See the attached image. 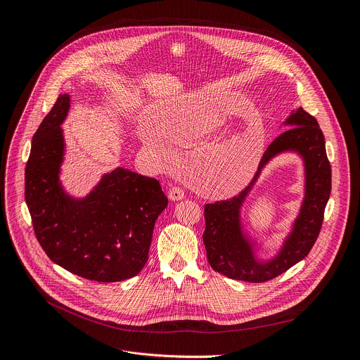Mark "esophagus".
Wrapping results in <instances>:
<instances>
[{
	"mask_svg": "<svg viewBox=\"0 0 360 360\" xmlns=\"http://www.w3.org/2000/svg\"><path fill=\"white\" fill-rule=\"evenodd\" d=\"M184 197H185V193L181 188H178V186L171 188V191H169V200L171 201H181V200H184Z\"/></svg>",
	"mask_w": 360,
	"mask_h": 360,
	"instance_id": "obj_1",
	"label": "esophagus"
}]
</instances>
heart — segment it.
<instances>
[{
    "label": "heart",
    "mask_w": 360,
    "mask_h": 360,
    "mask_svg": "<svg viewBox=\"0 0 360 360\" xmlns=\"http://www.w3.org/2000/svg\"><path fill=\"white\" fill-rule=\"evenodd\" d=\"M218 129L215 123L198 124L188 122L182 126V132L188 135L208 134ZM141 139L143 145L159 155L168 152V145L155 129L143 127L141 130ZM264 139L257 136L247 139L244 136H234L222 148L215 150L208 159V172L219 193H233L248 184L255 172L258 160L263 153Z\"/></svg>",
    "instance_id": "1"
}]
</instances>
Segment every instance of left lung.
Masks as SVG:
<instances>
[{"mask_svg":"<svg viewBox=\"0 0 360 360\" xmlns=\"http://www.w3.org/2000/svg\"><path fill=\"white\" fill-rule=\"evenodd\" d=\"M290 127L267 148L250 185L236 197L205 205L202 236L210 266L234 280L264 283L302 261L314 245L332 191V169L317 120L299 108L285 119ZM283 151H296L305 163V198L292 231L281 251L269 260L255 255L253 246L242 230L240 208L260 171Z\"/></svg>","mask_w":360,"mask_h":360,"instance_id":"left-lung-1","label":"left lung"}]
</instances>
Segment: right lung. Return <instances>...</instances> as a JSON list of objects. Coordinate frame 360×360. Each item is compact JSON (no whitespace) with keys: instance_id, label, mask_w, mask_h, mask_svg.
Segmentation results:
<instances>
[{"instance_id":"obj_1","label":"right lung","mask_w":360,"mask_h":360,"mask_svg":"<svg viewBox=\"0 0 360 360\" xmlns=\"http://www.w3.org/2000/svg\"><path fill=\"white\" fill-rule=\"evenodd\" d=\"M70 96L60 94L32 136L25 167V202L34 234L53 263L99 283L135 277L145 267L156 218L168 198L159 181L116 168L84 198L60 182L61 123Z\"/></svg>"}]
</instances>
